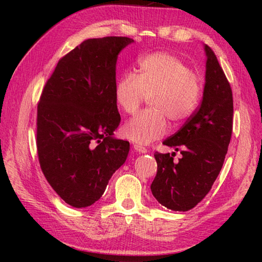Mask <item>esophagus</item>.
<instances>
[{
	"mask_svg": "<svg viewBox=\"0 0 262 262\" xmlns=\"http://www.w3.org/2000/svg\"><path fill=\"white\" fill-rule=\"evenodd\" d=\"M133 148H134L135 151H137L139 154H145L148 151L147 149H145L144 147H142V145H140V144H134L133 145Z\"/></svg>",
	"mask_w": 262,
	"mask_h": 262,
	"instance_id": "esophagus-1",
	"label": "esophagus"
}]
</instances>
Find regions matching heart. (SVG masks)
Wrapping results in <instances>:
<instances>
[{
    "mask_svg": "<svg viewBox=\"0 0 262 262\" xmlns=\"http://www.w3.org/2000/svg\"><path fill=\"white\" fill-rule=\"evenodd\" d=\"M201 91L200 78L177 56L157 52L141 57L139 74L126 72L115 83L114 98L122 112L133 114L150 97L151 110L127 121L122 136L137 144L161 139L167 132V120L178 126L194 113Z\"/></svg>",
    "mask_w": 262,
    "mask_h": 262,
    "instance_id": "1",
    "label": "heart"
}]
</instances>
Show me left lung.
<instances>
[{
  "label": "left lung",
  "mask_w": 262,
  "mask_h": 262,
  "mask_svg": "<svg viewBox=\"0 0 262 262\" xmlns=\"http://www.w3.org/2000/svg\"><path fill=\"white\" fill-rule=\"evenodd\" d=\"M206 53L205 88L200 107L163 144L180 151L155 154L157 174L151 184L156 200L174 211L192 209L209 193L223 166L232 134L233 99L223 69L211 48Z\"/></svg>",
  "instance_id": "1"
}]
</instances>
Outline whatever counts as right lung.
I'll use <instances>...</instances> for the list:
<instances>
[{
    "label": "right lung",
    "mask_w": 262,
    "mask_h": 262,
    "mask_svg": "<svg viewBox=\"0 0 262 262\" xmlns=\"http://www.w3.org/2000/svg\"><path fill=\"white\" fill-rule=\"evenodd\" d=\"M127 37L86 39L59 61L38 104L37 149L52 188L75 208L94 205L126 162L129 142L115 139L118 55Z\"/></svg>",
    "instance_id": "obj_1"
}]
</instances>
